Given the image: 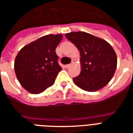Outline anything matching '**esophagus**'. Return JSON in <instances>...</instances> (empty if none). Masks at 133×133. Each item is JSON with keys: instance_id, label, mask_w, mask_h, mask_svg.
Segmentation results:
<instances>
[{"instance_id": "obj_1", "label": "esophagus", "mask_w": 133, "mask_h": 133, "mask_svg": "<svg viewBox=\"0 0 133 133\" xmlns=\"http://www.w3.org/2000/svg\"><path fill=\"white\" fill-rule=\"evenodd\" d=\"M71 66V64H66L65 66H66V68H69V67H70Z\"/></svg>"}]
</instances>
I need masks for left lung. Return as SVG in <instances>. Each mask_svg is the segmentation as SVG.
<instances>
[{"label":"left lung","mask_w":133,"mask_h":133,"mask_svg":"<svg viewBox=\"0 0 133 133\" xmlns=\"http://www.w3.org/2000/svg\"><path fill=\"white\" fill-rule=\"evenodd\" d=\"M65 36L81 53V72L73 78L75 84L87 91L105 87L117 69V55L110 44L85 32H71Z\"/></svg>","instance_id":"obj_1"}]
</instances>
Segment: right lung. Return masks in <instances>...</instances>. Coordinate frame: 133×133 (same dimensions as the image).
Returning <instances> with one entry per match:
<instances>
[{
	"instance_id": "obj_1",
	"label": "right lung",
	"mask_w": 133,
	"mask_h": 133,
	"mask_svg": "<svg viewBox=\"0 0 133 133\" xmlns=\"http://www.w3.org/2000/svg\"><path fill=\"white\" fill-rule=\"evenodd\" d=\"M62 35H48L25 46L14 61V70L20 84L30 93L37 94L55 83L62 70L55 48Z\"/></svg>"
}]
</instances>
